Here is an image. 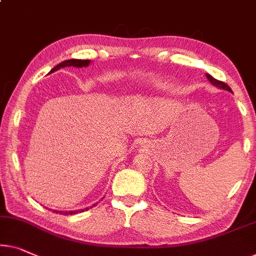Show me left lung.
Returning a JSON list of instances; mask_svg holds the SVG:
<instances>
[{"instance_id": "1", "label": "left lung", "mask_w": 256, "mask_h": 256, "mask_svg": "<svg viewBox=\"0 0 256 256\" xmlns=\"http://www.w3.org/2000/svg\"><path fill=\"white\" fill-rule=\"evenodd\" d=\"M206 76H207L208 80H209V82H210L214 86L218 87V88H222V90H228V92H232V90H231V88H230V87H228L226 82H220V80L215 79V78L212 77V76H210V74H206Z\"/></svg>"}]
</instances>
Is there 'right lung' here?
Here are the masks:
<instances>
[{"mask_svg":"<svg viewBox=\"0 0 256 256\" xmlns=\"http://www.w3.org/2000/svg\"><path fill=\"white\" fill-rule=\"evenodd\" d=\"M90 63V60H74V58H72V60H64V62H62V63H60L58 66H56L55 68H52V71L49 72V74H52V72H55V71H57V70H60V68H66V66H74V68H82V66H88V64ZM95 204H93V207H94ZM92 208V207H90ZM90 208H86V209H82V210H74V212H57V210H54L56 214L57 212H60V214H64V215H72V214H77V212H84V210H88Z\"/></svg>","mask_w":256,"mask_h":256,"instance_id":"right-lung-1","label":"right lung"}]
</instances>
